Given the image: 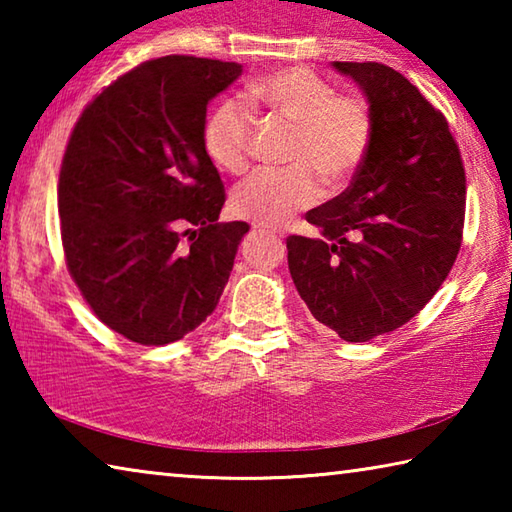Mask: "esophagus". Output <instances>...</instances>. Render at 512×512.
<instances>
[{
    "label": "esophagus",
    "instance_id": "34e87169",
    "mask_svg": "<svg viewBox=\"0 0 512 512\" xmlns=\"http://www.w3.org/2000/svg\"><path fill=\"white\" fill-rule=\"evenodd\" d=\"M259 232H264V235H271V237H284V232H277V230H268V228H257Z\"/></svg>",
    "mask_w": 512,
    "mask_h": 512
}]
</instances>
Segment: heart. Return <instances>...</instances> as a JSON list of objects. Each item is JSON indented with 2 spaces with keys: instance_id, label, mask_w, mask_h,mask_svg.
<instances>
[{
  "instance_id": "heart-1",
  "label": "heart",
  "mask_w": 512,
  "mask_h": 512,
  "mask_svg": "<svg viewBox=\"0 0 512 512\" xmlns=\"http://www.w3.org/2000/svg\"><path fill=\"white\" fill-rule=\"evenodd\" d=\"M248 101L273 117L298 126L287 171H257L232 192V210L259 225H282L314 205L320 181L341 189L368 158L375 119L366 99L334 94V88L307 67H284L248 90ZM255 115L246 101L223 99L203 124V146L221 171L239 176L253 151Z\"/></svg>"
}]
</instances>
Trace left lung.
Instances as JSON below:
<instances>
[{
	"instance_id": "1",
	"label": "left lung",
	"mask_w": 512,
	"mask_h": 512,
	"mask_svg": "<svg viewBox=\"0 0 512 512\" xmlns=\"http://www.w3.org/2000/svg\"><path fill=\"white\" fill-rule=\"evenodd\" d=\"M359 85L375 135L350 187L307 212L320 239H287L289 271L318 323L366 343L418 314L463 239L465 169L443 112L381 63H339Z\"/></svg>"
}]
</instances>
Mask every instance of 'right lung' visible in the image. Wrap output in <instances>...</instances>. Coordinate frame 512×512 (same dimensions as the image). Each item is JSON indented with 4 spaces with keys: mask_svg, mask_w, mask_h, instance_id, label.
Segmentation results:
<instances>
[{
    "mask_svg": "<svg viewBox=\"0 0 512 512\" xmlns=\"http://www.w3.org/2000/svg\"><path fill=\"white\" fill-rule=\"evenodd\" d=\"M239 74L212 58L146 60L97 94L69 135L58 180L69 275L128 341H180L228 284L248 223H219L225 189L203 124Z\"/></svg>",
    "mask_w": 512,
    "mask_h": 512,
    "instance_id": "right-lung-1",
    "label": "right lung"
}]
</instances>
